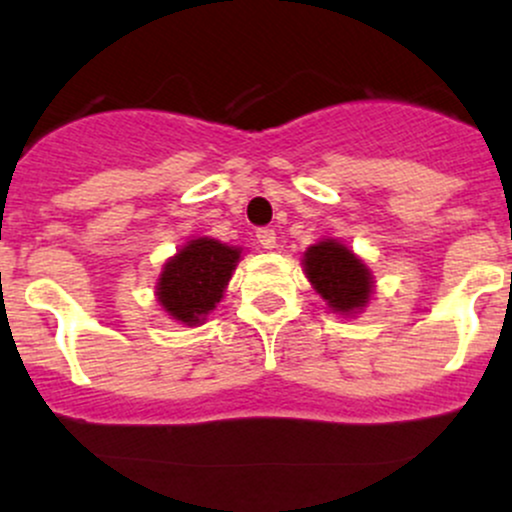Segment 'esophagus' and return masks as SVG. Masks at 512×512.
Returning a JSON list of instances; mask_svg holds the SVG:
<instances>
[{"label": "esophagus", "mask_w": 512, "mask_h": 512, "mask_svg": "<svg viewBox=\"0 0 512 512\" xmlns=\"http://www.w3.org/2000/svg\"><path fill=\"white\" fill-rule=\"evenodd\" d=\"M257 243H260L264 250H274L276 248V233L272 231V228H260V231H257Z\"/></svg>", "instance_id": "1"}]
</instances>
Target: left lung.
Instances as JSON below:
<instances>
[{"mask_svg":"<svg viewBox=\"0 0 512 512\" xmlns=\"http://www.w3.org/2000/svg\"><path fill=\"white\" fill-rule=\"evenodd\" d=\"M303 272L332 313L356 317L370 303L375 291L368 264L342 240L322 238L303 252Z\"/></svg>","mask_w":512,"mask_h":512,"instance_id":"obj_1","label":"left lung"}]
</instances>
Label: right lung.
<instances>
[{"instance_id": "obj_1", "label": "right lung", "mask_w": 512, "mask_h": 512, "mask_svg": "<svg viewBox=\"0 0 512 512\" xmlns=\"http://www.w3.org/2000/svg\"><path fill=\"white\" fill-rule=\"evenodd\" d=\"M240 255L243 248L216 238H190L173 257H168L158 274V305L180 325H204L216 303H221Z\"/></svg>"}]
</instances>
